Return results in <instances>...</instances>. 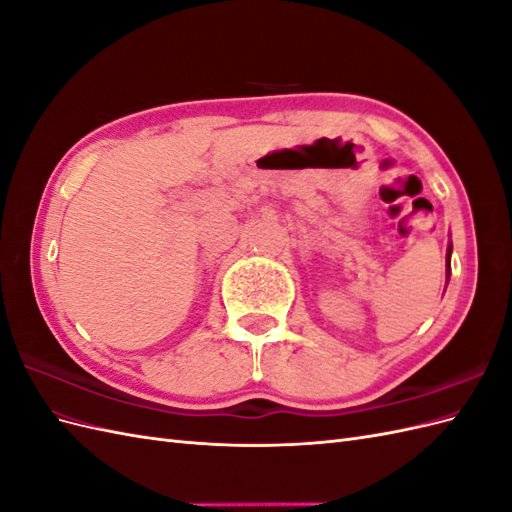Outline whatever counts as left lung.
<instances>
[{"mask_svg": "<svg viewBox=\"0 0 512 512\" xmlns=\"http://www.w3.org/2000/svg\"><path fill=\"white\" fill-rule=\"evenodd\" d=\"M449 264H451V246L447 248V277H449Z\"/></svg>", "mask_w": 512, "mask_h": 512, "instance_id": "obj_1", "label": "left lung"}]
</instances>
